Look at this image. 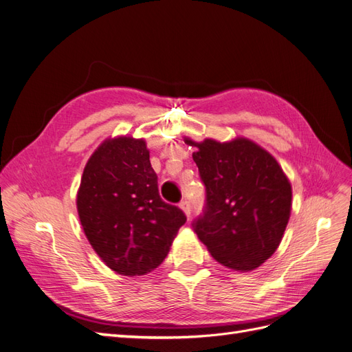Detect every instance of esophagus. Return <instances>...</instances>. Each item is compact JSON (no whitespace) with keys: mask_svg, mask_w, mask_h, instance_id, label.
Instances as JSON below:
<instances>
[{"mask_svg":"<svg viewBox=\"0 0 352 352\" xmlns=\"http://www.w3.org/2000/svg\"><path fill=\"white\" fill-rule=\"evenodd\" d=\"M179 207L184 210V212H185V214H186L188 217L190 216V202H189V201L184 199V201H182V202H180V204H179Z\"/></svg>","mask_w":352,"mask_h":352,"instance_id":"1","label":"esophagus"}]
</instances>
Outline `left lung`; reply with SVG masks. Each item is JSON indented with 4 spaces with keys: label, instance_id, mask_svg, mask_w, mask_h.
Here are the masks:
<instances>
[{
    "label": "left lung",
    "instance_id": "8db88e82",
    "mask_svg": "<svg viewBox=\"0 0 352 352\" xmlns=\"http://www.w3.org/2000/svg\"><path fill=\"white\" fill-rule=\"evenodd\" d=\"M185 142L206 185V211L194 230L217 263L251 272L270 258L283 238L292 186L276 158L247 138Z\"/></svg>",
    "mask_w": 352,
    "mask_h": 352
}]
</instances>
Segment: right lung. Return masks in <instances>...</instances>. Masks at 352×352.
Masks as SVG:
<instances>
[{
  "mask_svg": "<svg viewBox=\"0 0 352 352\" xmlns=\"http://www.w3.org/2000/svg\"><path fill=\"white\" fill-rule=\"evenodd\" d=\"M78 214L94 251L113 272L142 276L157 269L172 247L184 211L160 198L145 140H105L83 168Z\"/></svg>",
  "mask_w": 352,
  "mask_h": 352,
  "instance_id": "1",
  "label": "right lung"
}]
</instances>
